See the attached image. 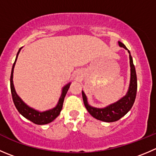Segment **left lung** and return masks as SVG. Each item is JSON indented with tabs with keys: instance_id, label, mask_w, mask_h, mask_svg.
Instances as JSON below:
<instances>
[{
	"instance_id": "obj_1",
	"label": "left lung",
	"mask_w": 156,
	"mask_h": 156,
	"mask_svg": "<svg viewBox=\"0 0 156 156\" xmlns=\"http://www.w3.org/2000/svg\"><path fill=\"white\" fill-rule=\"evenodd\" d=\"M118 43L120 47L127 49L126 46L121 42L119 41ZM128 52L129 53V64H130V82H129L127 93L124 97H123L118 101L107 106L104 108H97L89 105L87 101V97L82 90V98L84 106L88 113L97 120L107 122V123L117 121L124 115H126L133 105L136 96L137 78L133 58L129 50Z\"/></svg>"
}]
</instances>
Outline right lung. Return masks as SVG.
Segmentation results:
<instances>
[{
  "label": "right lung",
  "instance_id": "add662e5",
  "mask_svg": "<svg viewBox=\"0 0 156 156\" xmlns=\"http://www.w3.org/2000/svg\"><path fill=\"white\" fill-rule=\"evenodd\" d=\"M20 49L21 48L19 49L17 54H16V59H15L14 63H13V68H12L11 70V75H10V90H11L13 101V103H14V105L15 107H16V108L17 109V110L19 111V113H20L23 116H24L25 118H27V120H30V121L33 122V123L37 125L47 124V123H49L52 121H53L57 116L59 115L60 112H61L62 110V108L65 97H66L68 90H69V87H70L71 83H69V84H66L65 87H63L62 90L61 97H60L59 100H58V104H57V105L55 106L54 108L49 110H46V111L40 112L35 110V109L32 108V107H29L28 105H27V104L21 100V98H20L17 95V94L16 93V90H15L13 82V69H14L16 61V59H17L18 55H19Z\"/></svg>",
  "mask_w": 156,
  "mask_h": 156
}]
</instances>
